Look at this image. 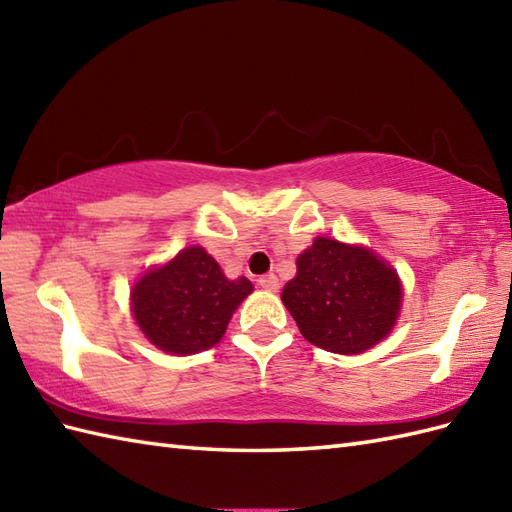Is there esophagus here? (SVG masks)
Here are the masks:
<instances>
[{
  "label": "esophagus",
  "mask_w": 512,
  "mask_h": 512,
  "mask_svg": "<svg viewBox=\"0 0 512 512\" xmlns=\"http://www.w3.org/2000/svg\"><path fill=\"white\" fill-rule=\"evenodd\" d=\"M257 284L262 286L264 290H270V292H275L277 288H279V279H277V275H273V273H268V275H262L257 279Z\"/></svg>",
  "instance_id": "1"
}]
</instances>
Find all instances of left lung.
<instances>
[{
    "label": "left lung",
    "instance_id": "8db88e82",
    "mask_svg": "<svg viewBox=\"0 0 512 512\" xmlns=\"http://www.w3.org/2000/svg\"><path fill=\"white\" fill-rule=\"evenodd\" d=\"M400 281L372 250L317 237L297 259L281 301L306 341L334 354H358L389 334L400 310Z\"/></svg>",
    "mask_w": 512,
    "mask_h": 512
}]
</instances>
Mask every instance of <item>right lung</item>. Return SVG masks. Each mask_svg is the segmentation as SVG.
<instances>
[{"instance_id": "1", "label": "right lung", "mask_w": 512, "mask_h": 512, "mask_svg": "<svg viewBox=\"0 0 512 512\" xmlns=\"http://www.w3.org/2000/svg\"><path fill=\"white\" fill-rule=\"evenodd\" d=\"M250 292L253 284L246 277L226 279L204 248L191 246L138 281L132 306L147 339L182 356L220 341L233 310Z\"/></svg>"}]
</instances>
